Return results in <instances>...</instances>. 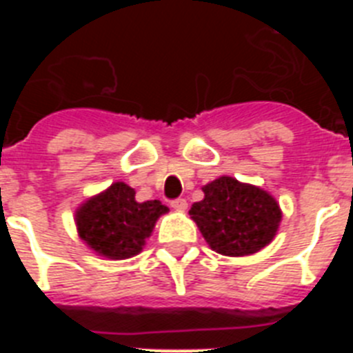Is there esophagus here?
Instances as JSON below:
<instances>
[{"mask_svg":"<svg viewBox=\"0 0 353 353\" xmlns=\"http://www.w3.org/2000/svg\"><path fill=\"white\" fill-rule=\"evenodd\" d=\"M171 207L174 208V210H180V212H183L187 208V201L183 198H179V199H173V201H171Z\"/></svg>","mask_w":353,"mask_h":353,"instance_id":"esophagus-1","label":"esophagus"}]
</instances>
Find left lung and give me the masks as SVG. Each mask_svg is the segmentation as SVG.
<instances>
[{
    "instance_id": "obj_1",
    "label": "left lung",
    "mask_w": 353,
    "mask_h": 353,
    "mask_svg": "<svg viewBox=\"0 0 353 353\" xmlns=\"http://www.w3.org/2000/svg\"><path fill=\"white\" fill-rule=\"evenodd\" d=\"M201 189L205 198L192 203L189 215L210 249L249 256L272 242L283 219L272 194L233 176H219Z\"/></svg>"
}]
</instances>
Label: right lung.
Returning <instances> with one entry per match:
<instances>
[{
	"instance_id": "1",
	"label": "right lung",
	"mask_w": 353,
	"mask_h": 353,
	"mask_svg": "<svg viewBox=\"0 0 353 353\" xmlns=\"http://www.w3.org/2000/svg\"><path fill=\"white\" fill-rule=\"evenodd\" d=\"M170 208L159 199L136 201V191L114 182L77 207V235L99 256L127 260L143 251L155 223Z\"/></svg>"
}]
</instances>
